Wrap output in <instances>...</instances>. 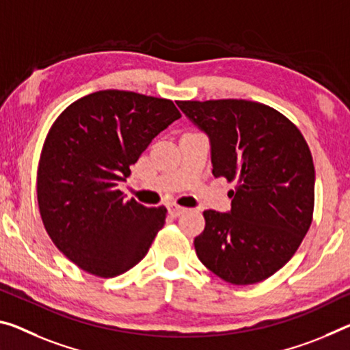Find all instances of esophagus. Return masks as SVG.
Segmentation results:
<instances>
[{
	"instance_id": "34e87169",
	"label": "esophagus",
	"mask_w": 350,
	"mask_h": 350,
	"mask_svg": "<svg viewBox=\"0 0 350 350\" xmlns=\"http://www.w3.org/2000/svg\"><path fill=\"white\" fill-rule=\"evenodd\" d=\"M168 212L171 216H180L187 212L185 207H180L177 204H168Z\"/></svg>"
}]
</instances>
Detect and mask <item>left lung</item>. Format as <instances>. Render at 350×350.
<instances>
[{
	"label": "left lung",
	"instance_id": "8db88e82",
	"mask_svg": "<svg viewBox=\"0 0 350 350\" xmlns=\"http://www.w3.org/2000/svg\"><path fill=\"white\" fill-rule=\"evenodd\" d=\"M177 105L208 137L213 176L237 180L229 212H204L198 258L229 284L268 279L295 255L312 224L314 166L307 142L290 120L260 103Z\"/></svg>",
	"mask_w": 350,
	"mask_h": 350
}]
</instances>
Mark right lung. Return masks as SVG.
Segmentation results:
<instances>
[{
  "instance_id": "add662e5",
  "label": "right lung",
  "mask_w": 350,
  "mask_h": 350,
  "mask_svg": "<svg viewBox=\"0 0 350 350\" xmlns=\"http://www.w3.org/2000/svg\"><path fill=\"white\" fill-rule=\"evenodd\" d=\"M179 118L170 99L103 90L54 121L38 163V208L54 245L81 269L115 277L148 254L166 208L124 201L118 188L152 138Z\"/></svg>"
}]
</instances>
